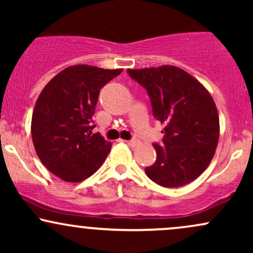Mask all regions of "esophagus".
<instances>
[{"label": "esophagus", "mask_w": 253, "mask_h": 253, "mask_svg": "<svg viewBox=\"0 0 253 253\" xmlns=\"http://www.w3.org/2000/svg\"><path fill=\"white\" fill-rule=\"evenodd\" d=\"M127 145H129V146H136V144H138V140L136 139H130V140H126L125 141Z\"/></svg>", "instance_id": "34e87169"}]
</instances>
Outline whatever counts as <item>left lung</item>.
<instances>
[{"label":"left lung","mask_w":253,"mask_h":253,"mask_svg":"<svg viewBox=\"0 0 253 253\" xmlns=\"http://www.w3.org/2000/svg\"><path fill=\"white\" fill-rule=\"evenodd\" d=\"M127 74L146 89L152 114L164 125L163 144H153L155 164L145 168L157 184H188L207 169L219 141V114L213 97L199 81L172 65Z\"/></svg>","instance_id":"obj_1"}]
</instances>
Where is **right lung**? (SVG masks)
<instances>
[{
	"instance_id": "right-lung-1",
	"label": "right lung",
	"mask_w": 253,
	"mask_h": 253,
	"mask_svg": "<svg viewBox=\"0 0 253 253\" xmlns=\"http://www.w3.org/2000/svg\"><path fill=\"white\" fill-rule=\"evenodd\" d=\"M123 69L69 66L38 97L32 115V139L42 163L63 181L81 182L96 172L112 144L95 128L100 90Z\"/></svg>"
}]
</instances>
